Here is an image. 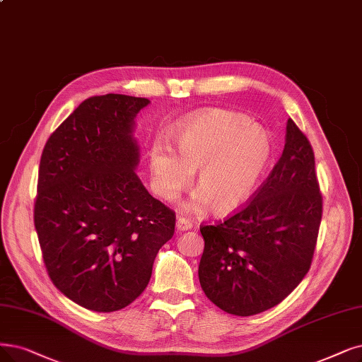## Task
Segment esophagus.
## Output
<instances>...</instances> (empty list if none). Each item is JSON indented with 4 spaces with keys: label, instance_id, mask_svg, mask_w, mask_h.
Returning <instances> with one entry per match:
<instances>
[{
    "label": "esophagus",
    "instance_id": "obj_1",
    "mask_svg": "<svg viewBox=\"0 0 362 362\" xmlns=\"http://www.w3.org/2000/svg\"><path fill=\"white\" fill-rule=\"evenodd\" d=\"M192 227H193V224L189 220L182 218V216H180V218L177 220V231H187V230H190Z\"/></svg>",
    "mask_w": 362,
    "mask_h": 362
}]
</instances>
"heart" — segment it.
I'll use <instances>...</instances> for the list:
<instances>
[{
  "mask_svg": "<svg viewBox=\"0 0 362 362\" xmlns=\"http://www.w3.org/2000/svg\"><path fill=\"white\" fill-rule=\"evenodd\" d=\"M272 142L264 129L243 114L227 110L200 112L173 136V151L156 142L148 153L153 190L172 202L192 181L197 193L185 208L208 205L226 215L247 204L270 160Z\"/></svg>",
  "mask_w": 362,
  "mask_h": 362,
  "instance_id": "heart-1",
  "label": "heart"
}]
</instances>
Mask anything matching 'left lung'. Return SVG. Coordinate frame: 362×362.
Returning <instances> with one entry per match:
<instances>
[{
	"instance_id": "1",
	"label": "left lung",
	"mask_w": 362,
	"mask_h": 362,
	"mask_svg": "<svg viewBox=\"0 0 362 362\" xmlns=\"http://www.w3.org/2000/svg\"><path fill=\"white\" fill-rule=\"evenodd\" d=\"M321 218L315 154L288 119L282 156L254 199L227 220L200 227L202 290L215 306L236 316L279 305L310 269Z\"/></svg>"
}]
</instances>
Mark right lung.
<instances>
[{
    "label": "right lung",
    "mask_w": 362,
    "mask_h": 362,
    "mask_svg": "<svg viewBox=\"0 0 362 362\" xmlns=\"http://www.w3.org/2000/svg\"><path fill=\"white\" fill-rule=\"evenodd\" d=\"M147 98L92 96L47 139L34 224L54 286L95 312L120 310L146 290L175 212L136 175V114Z\"/></svg>",
    "instance_id": "add662e5"
}]
</instances>
